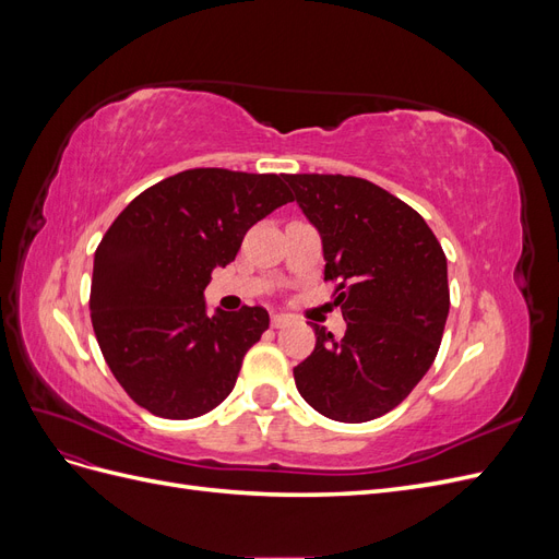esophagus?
<instances>
[{
    "mask_svg": "<svg viewBox=\"0 0 559 559\" xmlns=\"http://www.w3.org/2000/svg\"><path fill=\"white\" fill-rule=\"evenodd\" d=\"M292 321V317L289 314H273L270 317V324H273V329H282V326H286Z\"/></svg>",
    "mask_w": 559,
    "mask_h": 559,
    "instance_id": "esophagus-1",
    "label": "esophagus"
}]
</instances>
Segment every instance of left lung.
Segmentation results:
<instances>
[{
  "mask_svg": "<svg viewBox=\"0 0 559 559\" xmlns=\"http://www.w3.org/2000/svg\"><path fill=\"white\" fill-rule=\"evenodd\" d=\"M324 249V280L347 331L314 324L317 345L294 368L300 396L335 421L376 419L427 376L450 312L448 261L413 207L343 175H284Z\"/></svg>",
  "mask_w": 559,
  "mask_h": 559,
  "instance_id": "obj_1",
  "label": "left lung"
}]
</instances>
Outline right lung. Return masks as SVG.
<instances>
[{
  "label": "right lung",
  "mask_w": 559,
  "mask_h": 559,
  "mask_svg": "<svg viewBox=\"0 0 559 559\" xmlns=\"http://www.w3.org/2000/svg\"><path fill=\"white\" fill-rule=\"evenodd\" d=\"M292 200L284 177L195 167L151 186L116 216L95 251L91 319L134 403L191 419L233 392L270 317L247 306L210 317L205 286L245 233Z\"/></svg>",
  "instance_id": "1"
}]
</instances>
